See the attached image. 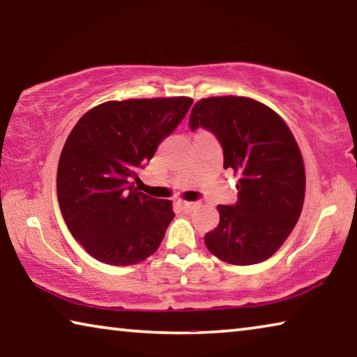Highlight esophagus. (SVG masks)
Returning <instances> with one entry per match:
<instances>
[{"mask_svg":"<svg viewBox=\"0 0 357 357\" xmlns=\"http://www.w3.org/2000/svg\"><path fill=\"white\" fill-rule=\"evenodd\" d=\"M176 204H178V208H179L181 211H183V213H185V214L192 213V211L197 208V203H192V202H184V200H179V202H176Z\"/></svg>","mask_w":357,"mask_h":357,"instance_id":"obj_1","label":"esophagus"}]
</instances>
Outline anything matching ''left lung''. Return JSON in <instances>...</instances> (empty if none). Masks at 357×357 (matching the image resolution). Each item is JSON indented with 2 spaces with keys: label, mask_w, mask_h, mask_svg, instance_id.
I'll use <instances>...</instances> for the list:
<instances>
[{
  "label": "left lung",
  "mask_w": 357,
  "mask_h": 357,
  "mask_svg": "<svg viewBox=\"0 0 357 357\" xmlns=\"http://www.w3.org/2000/svg\"><path fill=\"white\" fill-rule=\"evenodd\" d=\"M189 126L213 132L223 168L239 178L238 202L217 206L219 225L204 236L209 252L238 266L273 257L293 231L305 195L304 162L291 130L269 107L238 96L198 100Z\"/></svg>",
  "instance_id": "obj_1"
}]
</instances>
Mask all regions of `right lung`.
I'll use <instances>...</instances> for the list:
<instances>
[{
  "instance_id": "1",
  "label": "right lung",
  "mask_w": 357,
  "mask_h": 357,
  "mask_svg": "<svg viewBox=\"0 0 357 357\" xmlns=\"http://www.w3.org/2000/svg\"><path fill=\"white\" fill-rule=\"evenodd\" d=\"M193 99L110 100L78 119L58 164L66 225L89 255L130 266L159 249L174 213L170 200L138 192L132 179L178 128Z\"/></svg>"
}]
</instances>
